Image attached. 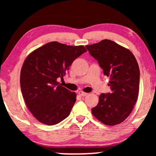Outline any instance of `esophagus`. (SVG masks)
Masks as SVG:
<instances>
[{
    "label": "esophagus",
    "instance_id": "esophagus-1",
    "mask_svg": "<svg viewBox=\"0 0 156 156\" xmlns=\"http://www.w3.org/2000/svg\"><path fill=\"white\" fill-rule=\"evenodd\" d=\"M79 94L80 96H82V97H85V96H87L88 94L87 93H85L84 91H79Z\"/></svg>",
    "mask_w": 156,
    "mask_h": 156
}]
</instances>
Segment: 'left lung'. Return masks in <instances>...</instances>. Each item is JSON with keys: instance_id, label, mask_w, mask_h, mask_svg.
Wrapping results in <instances>:
<instances>
[{"instance_id": "1", "label": "left lung", "mask_w": 156, "mask_h": 156, "mask_svg": "<svg viewBox=\"0 0 156 156\" xmlns=\"http://www.w3.org/2000/svg\"><path fill=\"white\" fill-rule=\"evenodd\" d=\"M86 48L109 77L112 93L101 94L91 113L106 126L123 122L131 114L139 91L140 70L131 51L110 40H103Z\"/></svg>"}]
</instances>
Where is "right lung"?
I'll list each match as a JSON object with an SVG mask.
<instances>
[{
	"instance_id": "right-lung-1",
	"label": "right lung",
	"mask_w": 156,
	"mask_h": 156,
	"mask_svg": "<svg viewBox=\"0 0 156 156\" xmlns=\"http://www.w3.org/2000/svg\"><path fill=\"white\" fill-rule=\"evenodd\" d=\"M87 50L48 42L32 52L20 72V88L25 104L35 118L44 124L58 123L69 116L76 94L57 82L63 79L73 61Z\"/></svg>"
}]
</instances>
